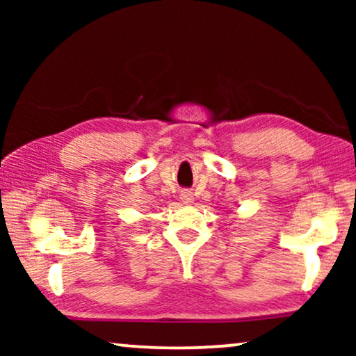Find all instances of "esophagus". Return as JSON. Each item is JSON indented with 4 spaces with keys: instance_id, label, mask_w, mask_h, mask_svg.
Wrapping results in <instances>:
<instances>
[{
    "instance_id": "1",
    "label": "esophagus",
    "mask_w": 356,
    "mask_h": 356,
    "mask_svg": "<svg viewBox=\"0 0 356 356\" xmlns=\"http://www.w3.org/2000/svg\"><path fill=\"white\" fill-rule=\"evenodd\" d=\"M181 202L183 204H186V206H189V204H193V201H194V196H193V193H189V191H183L181 193Z\"/></svg>"
}]
</instances>
